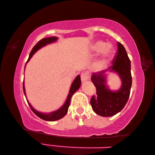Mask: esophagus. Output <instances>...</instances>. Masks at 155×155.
I'll list each match as a JSON object with an SVG mask.
<instances>
[{
  "instance_id": "obj_1",
  "label": "esophagus",
  "mask_w": 155,
  "mask_h": 155,
  "mask_svg": "<svg viewBox=\"0 0 155 155\" xmlns=\"http://www.w3.org/2000/svg\"><path fill=\"white\" fill-rule=\"evenodd\" d=\"M81 78L82 82H85V81H87L89 78V75L87 73H82L81 75Z\"/></svg>"
}]
</instances>
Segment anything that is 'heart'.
<instances>
[{
    "mask_svg": "<svg viewBox=\"0 0 155 155\" xmlns=\"http://www.w3.org/2000/svg\"><path fill=\"white\" fill-rule=\"evenodd\" d=\"M91 51L94 54L102 52V58L95 64L96 70H101L105 67L107 62L114 54V48L111 44H108L102 40L94 41L91 46Z\"/></svg>",
    "mask_w": 155,
    "mask_h": 155,
    "instance_id": "obj_1",
    "label": "heart"
}]
</instances>
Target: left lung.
Listing matches in <instances>:
<instances>
[{"label": "left lung", "instance_id": "left-lung-1", "mask_svg": "<svg viewBox=\"0 0 155 155\" xmlns=\"http://www.w3.org/2000/svg\"><path fill=\"white\" fill-rule=\"evenodd\" d=\"M117 52L112 65L104 71L93 73L91 80L96 87V96L91 98L94 111L101 116L110 117L119 113L124 108L129 98L132 85L130 61L121 43H117ZM117 74L121 80V86L117 91H111L107 85L108 73Z\"/></svg>", "mask_w": 155, "mask_h": 155}]
</instances>
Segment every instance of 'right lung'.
Instances as JSON below:
<instances>
[{
  "label": "right lung",
  "instance_id": "1",
  "mask_svg": "<svg viewBox=\"0 0 155 155\" xmlns=\"http://www.w3.org/2000/svg\"><path fill=\"white\" fill-rule=\"evenodd\" d=\"M58 40V38L57 37H51V38H44L42 40H41L40 41H38V43L36 44V45L33 47L32 51L30 52L29 57H28V59L27 60V63L29 61V60L31 59V57H33V55L35 52L40 50V48H42V47L45 46L48 44H52L56 42L57 40ZM26 67V65H25ZM81 77L79 75H78L77 77L74 78V80L73 81V82L72 83L71 86H70V91L69 93H68V97L66 98V101H65V103L63 104V105L60 107L59 109L56 110V111H52L51 113H42V112H40L38 111L35 110V109H34L32 107V105L30 104L29 102L27 100V96H26V91H25V82H23V90H24V93L25 95L26 96V98H27V103L28 104V105L31 107V109L32 111H33L34 114H35L37 116H38L39 117H40L41 119H42L44 120H46V121H49V122H52V121H56V120H60L62 117H64L65 114H67L68 110V107L70 106V101H71V98L73 94H74L76 91H77L79 87H81Z\"/></svg>",
  "mask_w": 155,
  "mask_h": 155
}]
</instances>
